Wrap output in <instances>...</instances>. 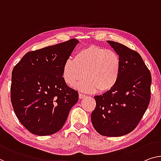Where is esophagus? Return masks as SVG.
<instances>
[{"label":"esophagus","mask_w":161,"mask_h":161,"mask_svg":"<svg viewBox=\"0 0 161 161\" xmlns=\"http://www.w3.org/2000/svg\"><path fill=\"white\" fill-rule=\"evenodd\" d=\"M85 97H86V95H84V94H81V93H80V94L79 95V97H80V99H83V98H85Z\"/></svg>","instance_id":"esophagus-1"}]
</instances>
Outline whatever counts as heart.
<instances>
[{
  "label": "heart",
  "mask_w": 161,
  "mask_h": 161,
  "mask_svg": "<svg viewBox=\"0 0 161 161\" xmlns=\"http://www.w3.org/2000/svg\"><path fill=\"white\" fill-rule=\"evenodd\" d=\"M121 71V60L111 50L90 46L79 51L74 58L64 64L62 77L67 85L87 93L105 92L116 85Z\"/></svg>",
  "instance_id": "heart-1"
}]
</instances>
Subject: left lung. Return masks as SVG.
<instances>
[{
  "mask_svg": "<svg viewBox=\"0 0 161 161\" xmlns=\"http://www.w3.org/2000/svg\"><path fill=\"white\" fill-rule=\"evenodd\" d=\"M119 55L121 71L116 85L95 97L91 121L101 135L121 136L136 128L150 100L151 74L137 52L121 43L107 41Z\"/></svg>",
  "mask_w": 161,
  "mask_h": 161,
  "instance_id": "1",
  "label": "left lung"
}]
</instances>
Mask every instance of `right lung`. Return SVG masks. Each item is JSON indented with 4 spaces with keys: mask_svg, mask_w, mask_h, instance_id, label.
Returning a JSON list of instances; mask_svg holds the SVG:
<instances>
[{
    "mask_svg": "<svg viewBox=\"0 0 161 161\" xmlns=\"http://www.w3.org/2000/svg\"><path fill=\"white\" fill-rule=\"evenodd\" d=\"M78 42L71 39L30 51L14 66L11 104L19 121L31 133H56L77 103L78 92L64 82L62 70Z\"/></svg>",
    "mask_w": 161,
    "mask_h": 161,
    "instance_id": "right-lung-1",
    "label": "right lung"
}]
</instances>
